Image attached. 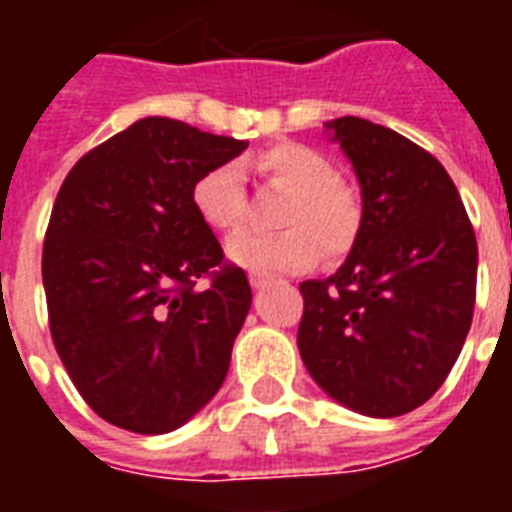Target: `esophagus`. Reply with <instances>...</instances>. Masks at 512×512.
I'll list each match as a JSON object with an SVG mask.
<instances>
[{
  "mask_svg": "<svg viewBox=\"0 0 512 512\" xmlns=\"http://www.w3.org/2000/svg\"><path fill=\"white\" fill-rule=\"evenodd\" d=\"M271 281V276H265V273H249V284L255 289H265Z\"/></svg>",
  "mask_w": 512,
  "mask_h": 512,
  "instance_id": "34e87169",
  "label": "esophagus"
}]
</instances>
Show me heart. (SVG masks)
Instances as JSON below:
<instances>
[{
	"mask_svg": "<svg viewBox=\"0 0 512 512\" xmlns=\"http://www.w3.org/2000/svg\"><path fill=\"white\" fill-rule=\"evenodd\" d=\"M257 175L287 193L279 212L281 231H241L228 241V257L252 273H297L327 257L348 255L364 225V201L356 185L335 175L327 156L303 143H279L255 159ZM196 215L215 231L239 228L247 201L239 175L215 167L196 180L191 191Z\"/></svg>",
	"mask_w": 512,
	"mask_h": 512,
	"instance_id": "1",
	"label": "heart"
}]
</instances>
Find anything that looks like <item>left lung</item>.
<instances>
[{
	"label": "left lung",
	"mask_w": 512,
	"mask_h": 512,
	"mask_svg": "<svg viewBox=\"0 0 512 512\" xmlns=\"http://www.w3.org/2000/svg\"><path fill=\"white\" fill-rule=\"evenodd\" d=\"M324 127L356 170L364 225L335 276L300 284L297 348L327 396L366 417H398L444 385L465 345L476 233L425 148L358 116Z\"/></svg>",
	"instance_id": "left-lung-1"
}]
</instances>
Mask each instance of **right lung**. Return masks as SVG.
<instances>
[{
    "label": "right lung",
    "instance_id": "obj_1",
    "mask_svg": "<svg viewBox=\"0 0 512 512\" xmlns=\"http://www.w3.org/2000/svg\"><path fill=\"white\" fill-rule=\"evenodd\" d=\"M247 146L148 116L60 185L42 249L52 342L92 412L116 428L170 433L223 385L252 289L191 191Z\"/></svg>",
    "mask_w": 512,
    "mask_h": 512
}]
</instances>
